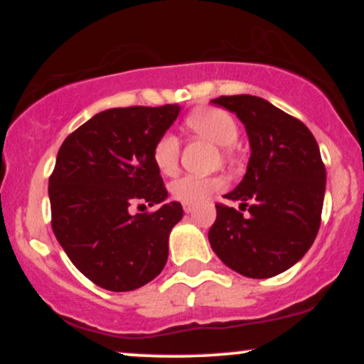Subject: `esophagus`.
I'll use <instances>...</instances> for the list:
<instances>
[{"mask_svg":"<svg viewBox=\"0 0 364 364\" xmlns=\"http://www.w3.org/2000/svg\"><path fill=\"white\" fill-rule=\"evenodd\" d=\"M183 210H185L186 214H191V212H193V205H190V203H185V205H183Z\"/></svg>","mask_w":364,"mask_h":364,"instance_id":"34e87169","label":"esophagus"}]
</instances>
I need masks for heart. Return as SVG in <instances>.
Returning <instances> with one entry per match:
<instances>
[{"label": "heart", "instance_id": "1", "mask_svg": "<svg viewBox=\"0 0 364 364\" xmlns=\"http://www.w3.org/2000/svg\"><path fill=\"white\" fill-rule=\"evenodd\" d=\"M185 124L188 129L210 140L212 144L219 145L223 150H225V147H231L240 135L236 119L220 107H198L188 114ZM152 161L159 173L173 174L178 169L179 162L178 136L173 133H164V135L159 136L152 147ZM223 186L224 181L217 176L185 174V176L174 179L171 183L169 193L179 203L195 205V203L205 202L208 196Z\"/></svg>", "mask_w": 364, "mask_h": 364}]
</instances>
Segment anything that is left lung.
Returning a JSON list of instances; mask_svg holds the SVG:
<instances>
[{"mask_svg":"<svg viewBox=\"0 0 364 364\" xmlns=\"http://www.w3.org/2000/svg\"><path fill=\"white\" fill-rule=\"evenodd\" d=\"M245 124L252 147L243 181L217 203L208 241L229 269L252 279H269L303 258L320 229L325 166L306 124L255 95L212 99ZM252 201L250 206L247 202Z\"/></svg>","mask_w":364,"mask_h":364,"instance_id":"8db88e82","label":"left lung"}]
</instances>
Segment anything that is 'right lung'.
Here are the masks:
<instances>
[{"mask_svg":"<svg viewBox=\"0 0 364 364\" xmlns=\"http://www.w3.org/2000/svg\"><path fill=\"white\" fill-rule=\"evenodd\" d=\"M179 109L166 104L102 111L70 133L58 152L49 178L54 236L73 265L102 289H139L168 262L169 232L183 207L161 203L168 190L152 147ZM135 203L161 207L132 216Z\"/></svg>","mask_w":364,"mask_h":364,"instance_id":"obj_1","label":"right lung"}]
</instances>
